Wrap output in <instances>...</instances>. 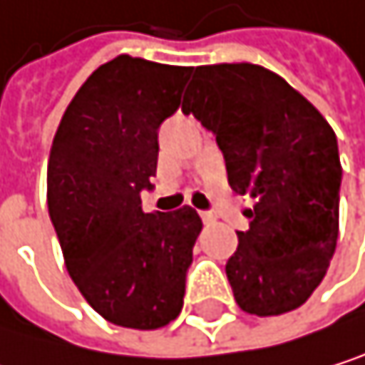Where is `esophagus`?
Masks as SVG:
<instances>
[{"label": "esophagus", "mask_w": 365, "mask_h": 365, "mask_svg": "<svg viewBox=\"0 0 365 365\" xmlns=\"http://www.w3.org/2000/svg\"><path fill=\"white\" fill-rule=\"evenodd\" d=\"M200 217H202L205 224H213L215 222V213H211V211H202V213H200Z\"/></svg>", "instance_id": "esophagus-1"}]
</instances>
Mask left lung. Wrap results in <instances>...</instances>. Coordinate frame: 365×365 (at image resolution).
Listing matches in <instances>:
<instances>
[{
	"label": "left lung",
	"instance_id": "obj_1",
	"mask_svg": "<svg viewBox=\"0 0 365 365\" xmlns=\"http://www.w3.org/2000/svg\"><path fill=\"white\" fill-rule=\"evenodd\" d=\"M182 110L215 135L235 193L255 197L226 263L246 314L281 316L322 283L339 228L341 165L329 121L281 76L250 63L195 67Z\"/></svg>",
	"mask_w": 365,
	"mask_h": 365
}]
</instances>
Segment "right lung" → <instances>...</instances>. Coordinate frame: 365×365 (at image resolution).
Wrapping results in <instances>:
<instances>
[{"instance_id":"add662e5","label":"right lung","mask_w":365,"mask_h":365,"mask_svg":"<svg viewBox=\"0 0 365 365\" xmlns=\"http://www.w3.org/2000/svg\"><path fill=\"white\" fill-rule=\"evenodd\" d=\"M193 67L128 53L98 67L67 106L47 163V207L76 287L125 329L178 318L202 220L182 207L143 213L158 128L180 106Z\"/></svg>"}]
</instances>
